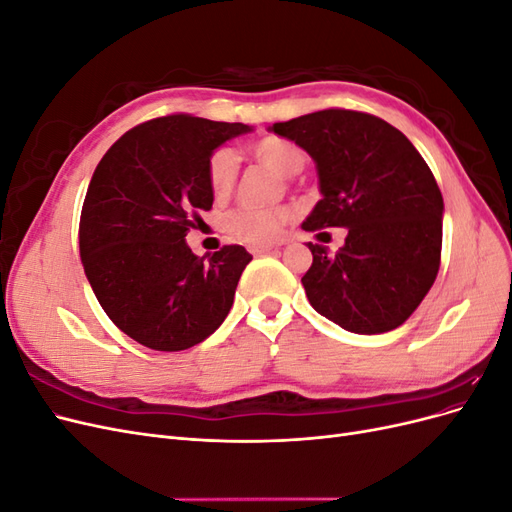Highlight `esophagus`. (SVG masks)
Segmentation results:
<instances>
[{"mask_svg": "<svg viewBox=\"0 0 512 512\" xmlns=\"http://www.w3.org/2000/svg\"><path fill=\"white\" fill-rule=\"evenodd\" d=\"M250 250H252L254 254H267V252L275 250V245H252Z\"/></svg>", "mask_w": 512, "mask_h": 512, "instance_id": "obj_1", "label": "esophagus"}]
</instances>
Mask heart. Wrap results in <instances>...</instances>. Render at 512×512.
Here are the masks:
<instances>
[{"mask_svg": "<svg viewBox=\"0 0 512 512\" xmlns=\"http://www.w3.org/2000/svg\"><path fill=\"white\" fill-rule=\"evenodd\" d=\"M254 158L275 170L277 175L292 177L303 168L305 156L301 147L284 141V138H260L252 147ZM239 173V158L235 149L220 147L211 153L207 164L209 188L215 198H226L235 188ZM294 213L286 207L280 209H252L239 207L228 213L226 228L235 239L247 245H271L280 241L286 226L292 222Z\"/></svg>", "mask_w": 512, "mask_h": 512, "instance_id": "heart-1", "label": "heart"}]
</instances>
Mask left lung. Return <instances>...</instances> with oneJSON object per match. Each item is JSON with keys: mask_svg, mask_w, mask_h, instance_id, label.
<instances>
[{"mask_svg": "<svg viewBox=\"0 0 512 512\" xmlns=\"http://www.w3.org/2000/svg\"><path fill=\"white\" fill-rule=\"evenodd\" d=\"M309 153L322 198L303 230L346 228L344 245L305 243L309 303L339 327L378 335L404 324L436 282L444 200L421 153L380 117L329 108L273 123Z\"/></svg>", "mask_w": 512, "mask_h": 512, "instance_id": "8db88e82", "label": "left lung"}]
</instances>
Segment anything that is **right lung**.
Returning <instances> with one entry per match:
<instances>
[{
	"instance_id": "right-lung-1",
	"label": "right lung",
	"mask_w": 512,
	"mask_h": 512,
	"mask_svg": "<svg viewBox=\"0 0 512 512\" xmlns=\"http://www.w3.org/2000/svg\"><path fill=\"white\" fill-rule=\"evenodd\" d=\"M252 130L190 115L151 119L96 166L81 213V260L106 316L134 342L185 350L228 316L252 254L224 245L198 258L185 237L213 205L211 153Z\"/></svg>"
}]
</instances>
